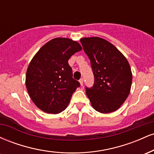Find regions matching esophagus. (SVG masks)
I'll list each match as a JSON object with an SVG mask.
<instances>
[{"label":"esophagus","instance_id":"1","mask_svg":"<svg viewBox=\"0 0 154 154\" xmlns=\"http://www.w3.org/2000/svg\"><path fill=\"white\" fill-rule=\"evenodd\" d=\"M79 83H80V85H83V79L82 78H81L80 79H79Z\"/></svg>","mask_w":154,"mask_h":154}]
</instances>
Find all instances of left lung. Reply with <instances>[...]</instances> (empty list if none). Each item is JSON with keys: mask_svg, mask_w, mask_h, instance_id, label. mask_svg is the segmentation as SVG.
<instances>
[{"mask_svg": "<svg viewBox=\"0 0 154 154\" xmlns=\"http://www.w3.org/2000/svg\"><path fill=\"white\" fill-rule=\"evenodd\" d=\"M91 60L94 84L85 87L92 106L100 113L117 110L130 94L132 75L128 60L116 48L103 38L80 40Z\"/></svg>", "mask_w": 154, "mask_h": 154, "instance_id": "left-lung-1", "label": "left lung"}]
</instances>
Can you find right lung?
<instances>
[{
  "label": "right lung",
  "instance_id": "add662e5",
  "mask_svg": "<svg viewBox=\"0 0 154 154\" xmlns=\"http://www.w3.org/2000/svg\"><path fill=\"white\" fill-rule=\"evenodd\" d=\"M82 47L71 39L57 38L45 43L29 63L26 87L32 100L42 111L59 114L66 109L80 86L72 77L68 60Z\"/></svg>",
  "mask_w": 154,
  "mask_h": 154
}]
</instances>
